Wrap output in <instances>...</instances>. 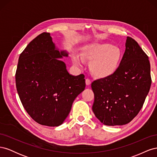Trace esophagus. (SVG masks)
I'll return each instance as SVG.
<instances>
[{"label": "esophagus", "mask_w": 157, "mask_h": 157, "mask_svg": "<svg viewBox=\"0 0 157 157\" xmlns=\"http://www.w3.org/2000/svg\"><path fill=\"white\" fill-rule=\"evenodd\" d=\"M91 84V80H90L89 78H86V84L87 86H89Z\"/></svg>", "instance_id": "obj_1"}]
</instances>
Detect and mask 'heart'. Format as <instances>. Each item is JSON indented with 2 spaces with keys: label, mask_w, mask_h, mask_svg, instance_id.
I'll use <instances>...</instances> for the list:
<instances>
[{
  "label": "heart",
  "mask_w": 157,
  "mask_h": 157,
  "mask_svg": "<svg viewBox=\"0 0 157 157\" xmlns=\"http://www.w3.org/2000/svg\"><path fill=\"white\" fill-rule=\"evenodd\" d=\"M122 50L111 44H96L90 46L82 55L83 58L92 61L90 65L91 73L96 77L105 78L113 75L122 59ZM73 62L80 65L78 57H73Z\"/></svg>",
  "instance_id": "obj_1"
}]
</instances>
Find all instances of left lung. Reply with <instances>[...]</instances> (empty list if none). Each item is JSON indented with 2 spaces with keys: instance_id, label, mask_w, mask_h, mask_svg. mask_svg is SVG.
<instances>
[{
  "instance_id": "1",
  "label": "left lung",
  "mask_w": 157,
  "mask_h": 157,
  "mask_svg": "<svg viewBox=\"0 0 157 157\" xmlns=\"http://www.w3.org/2000/svg\"><path fill=\"white\" fill-rule=\"evenodd\" d=\"M148 58L138 43L128 36L125 52L116 72L92 83V110L103 124H126L139 113L151 85Z\"/></svg>"
}]
</instances>
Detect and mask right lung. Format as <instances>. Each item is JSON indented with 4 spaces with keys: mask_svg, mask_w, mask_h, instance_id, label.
I'll return each instance as SVG.
<instances>
[{
    "mask_svg": "<svg viewBox=\"0 0 157 157\" xmlns=\"http://www.w3.org/2000/svg\"><path fill=\"white\" fill-rule=\"evenodd\" d=\"M67 53L56 49L50 33H42L20 56L16 72L19 97L30 117L39 124L61 125L75 99L86 87L84 75H69L62 61Z\"/></svg>",
    "mask_w": 157,
    "mask_h": 157,
    "instance_id": "add662e5",
    "label": "right lung"
}]
</instances>
